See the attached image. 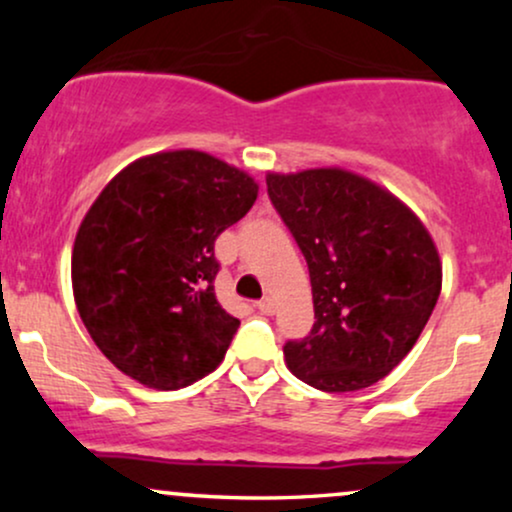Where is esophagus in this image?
<instances>
[{
  "instance_id": "1",
  "label": "esophagus",
  "mask_w": 512,
  "mask_h": 512,
  "mask_svg": "<svg viewBox=\"0 0 512 512\" xmlns=\"http://www.w3.org/2000/svg\"><path fill=\"white\" fill-rule=\"evenodd\" d=\"M257 308H260V313H264V315H274L276 313V301L272 296H267V298H262L260 303H257Z\"/></svg>"
}]
</instances>
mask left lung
Instances as JSON below:
<instances>
[{"label":"left lung","mask_w":512,"mask_h":512,"mask_svg":"<svg viewBox=\"0 0 512 512\" xmlns=\"http://www.w3.org/2000/svg\"><path fill=\"white\" fill-rule=\"evenodd\" d=\"M267 192L308 262L315 325L286 366L322 392L363 390L414 349L443 286L424 221L346 168L267 173Z\"/></svg>","instance_id":"1"}]
</instances>
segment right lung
I'll return each instance as SVG.
<instances>
[{
  "instance_id": "1",
  "label": "right lung",
  "mask_w": 512,
  "mask_h": 512,
  "mask_svg": "<svg viewBox=\"0 0 512 512\" xmlns=\"http://www.w3.org/2000/svg\"><path fill=\"white\" fill-rule=\"evenodd\" d=\"M260 185L197 149L132 161L86 211L72 250L81 322L127 378L180 390L219 368L240 320L216 301L214 240Z\"/></svg>"
}]
</instances>
